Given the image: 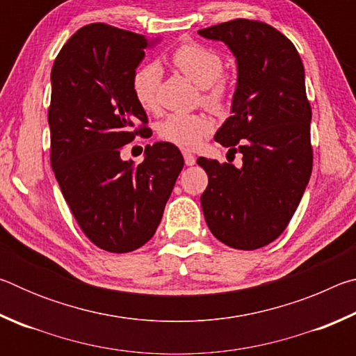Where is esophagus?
Returning a JSON list of instances; mask_svg holds the SVG:
<instances>
[{
    "label": "esophagus",
    "mask_w": 356,
    "mask_h": 356,
    "mask_svg": "<svg viewBox=\"0 0 356 356\" xmlns=\"http://www.w3.org/2000/svg\"><path fill=\"white\" fill-rule=\"evenodd\" d=\"M184 159H185V165H186V166H193V165L196 163L195 155L190 154V152H184Z\"/></svg>",
    "instance_id": "1"
}]
</instances>
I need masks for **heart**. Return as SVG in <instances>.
Here are the masks:
<instances>
[{"label":"heart","mask_w":356,"mask_h":356,"mask_svg":"<svg viewBox=\"0 0 356 356\" xmlns=\"http://www.w3.org/2000/svg\"><path fill=\"white\" fill-rule=\"evenodd\" d=\"M174 67L204 88L202 100L213 110H222L229 95V81L221 75L222 58L207 45L188 42L172 53ZM161 67L159 63H146L131 76V92L143 110L152 111L159 105ZM213 129V122L204 113H172L160 120L156 134L161 140L180 149H196Z\"/></svg>","instance_id":"1"}]
</instances>
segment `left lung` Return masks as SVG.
<instances>
[{"label":"left lung","mask_w":356,"mask_h":356,"mask_svg":"<svg viewBox=\"0 0 356 356\" xmlns=\"http://www.w3.org/2000/svg\"><path fill=\"white\" fill-rule=\"evenodd\" d=\"M197 34L222 42L236 58L231 118L215 141L243 155L240 168L197 159L209 176L202 212L220 242L262 248L289 225L312 171L303 63L292 42L267 23L237 19Z\"/></svg>","instance_id":"8db88e82"}]
</instances>
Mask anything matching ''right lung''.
Instances as JSON below:
<instances>
[{"mask_svg": "<svg viewBox=\"0 0 356 356\" xmlns=\"http://www.w3.org/2000/svg\"><path fill=\"white\" fill-rule=\"evenodd\" d=\"M159 42L92 23L72 35L51 69V168L83 232L110 252L154 237L184 168L166 141L147 144L140 165L120 159L125 144L149 131L131 76Z\"/></svg>", "mask_w": 356, "mask_h": 356, "instance_id": "add662e5", "label": "right lung"}]
</instances>
